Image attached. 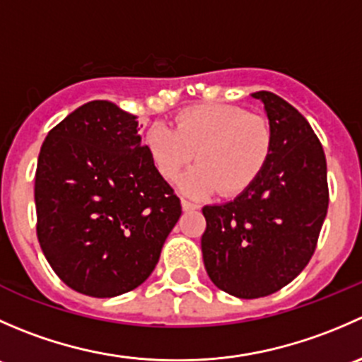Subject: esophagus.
Returning a JSON list of instances; mask_svg holds the SVG:
<instances>
[{"mask_svg":"<svg viewBox=\"0 0 362 362\" xmlns=\"http://www.w3.org/2000/svg\"><path fill=\"white\" fill-rule=\"evenodd\" d=\"M198 208H199V204L187 202V199H182V210L184 211H192V210H198Z\"/></svg>","mask_w":362,"mask_h":362,"instance_id":"34e87169","label":"esophagus"}]
</instances>
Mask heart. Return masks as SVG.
<instances>
[{
  "label": "heart",
  "mask_w": 362,
  "mask_h": 362,
  "mask_svg": "<svg viewBox=\"0 0 362 362\" xmlns=\"http://www.w3.org/2000/svg\"><path fill=\"white\" fill-rule=\"evenodd\" d=\"M156 170L175 180L192 159L198 166L180 178V189L203 198L218 191L238 196L257 180L273 148L266 117L235 105H196L175 117V129L156 122L145 136Z\"/></svg>",
  "instance_id": "obj_1"
}]
</instances>
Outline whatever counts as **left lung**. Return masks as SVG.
Listing matches in <instances>:
<instances>
[{
	"label": "left lung",
	"instance_id": "8db88e82",
	"mask_svg": "<svg viewBox=\"0 0 362 362\" xmlns=\"http://www.w3.org/2000/svg\"><path fill=\"white\" fill-rule=\"evenodd\" d=\"M273 148L257 180L233 202L203 208L204 268L224 293L264 298L305 269L329 204L324 148L308 120L276 94L259 90Z\"/></svg>",
	"mask_w": 362,
	"mask_h": 362
}]
</instances>
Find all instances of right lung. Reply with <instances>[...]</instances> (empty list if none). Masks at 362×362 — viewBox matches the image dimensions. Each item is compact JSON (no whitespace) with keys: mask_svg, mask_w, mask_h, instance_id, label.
Returning a JSON list of instances; mask_svg holds the SVG:
<instances>
[{"mask_svg":"<svg viewBox=\"0 0 362 362\" xmlns=\"http://www.w3.org/2000/svg\"><path fill=\"white\" fill-rule=\"evenodd\" d=\"M35 203L36 235L54 273L93 298L141 286L182 214L141 144L138 117L101 100L49 131Z\"/></svg>","mask_w":362,"mask_h":362,"instance_id":"right-lung-1","label":"right lung"}]
</instances>
